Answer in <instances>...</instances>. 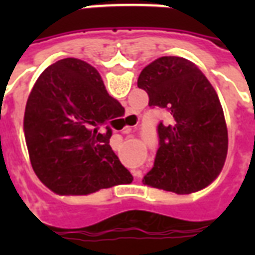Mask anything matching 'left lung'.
Segmentation results:
<instances>
[{"mask_svg":"<svg viewBox=\"0 0 255 255\" xmlns=\"http://www.w3.org/2000/svg\"><path fill=\"white\" fill-rule=\"evenodd\" d=\"M138 87L149 94V106L171 115L169 124L157 127L160 147L144 184L176 194L209 186L228 151L224 112L213 86L194 63L165 56L143 68Z\"/></svg>","mask_w":255,"mask_h":255,"instance_id":"1","label":"left lung"}]
</instances>
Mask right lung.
<instances>
[{
    "mask_svg": "<svg viewBox=\"0 0 255 255\" xmlns=\"http://www.w3.org/2000/svg\"><path fill=\"white\" fill-rule=\"evenodd\" d=\"M123 113L89 63L64 58L47 67L24 113L25 143L39 180L60 195H87L132 182L109 144L112 122Z\"/></svg>",
    "mask_w": 255,
    "mask_h": 255,
    "instance_id": "add662e5",
    "label": "right lung"
}]
</instances>
